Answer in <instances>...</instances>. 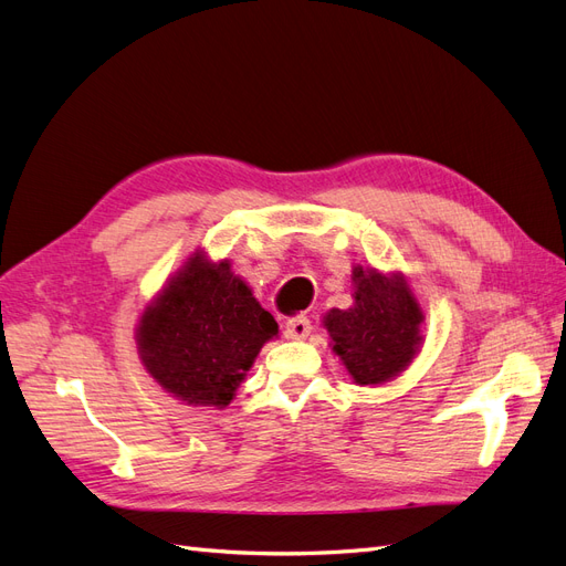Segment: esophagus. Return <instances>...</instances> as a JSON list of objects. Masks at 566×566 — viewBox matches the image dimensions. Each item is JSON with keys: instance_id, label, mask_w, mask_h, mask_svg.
Listing matches in <instances>:
<instances>
[{"instance_id": "34e87169", "label": "esophagus", "mask_w": 566, "mask_h": 566, "mask_svg": "<svg viewBox=\"0 0 566 566\" xmlns=\"http://www.w3.org/2000/svg\"><path fill=\"white\" fill-rule=\"evenodd\" d=\"M310 333H312V321L306 318L304 314L287 318V323H285V335H287L290 339H304Z\"/></svg>"}]
</instances>
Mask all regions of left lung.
I'll list each match as a JSON object with an SVG mask.
<instances>
[{
  "instance_id": "8db88e82",
  "label": "left lung",
  "mask_w": 566,
  "mask_h": 566,
  "mask_svg": "<svg viewBox=\"0 0 566 566\" xmlns=\"http://www.w3.org/2000/svg\"><path fill=\"white\" fill-rule=\"evenodd\" d=\"M354 306L331 310L323 325L354 382L382 385L413 361L422 342V310L401 273L356 266Z\"/></svg>"
}]
</instances>
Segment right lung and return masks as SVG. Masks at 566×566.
I'll use <instances>...</instances> for the list:
<instances>
[{"label":"right lung","instance_id":"add662e5","mask_svg":"<svg viewBox=\"0 0 566 566\" xmlns=\"http://www.w3.org/2000/svg\"><path fill=\"white\" fill-rule=\"evenodd\" d=\"M279 323L231 264L196 254L146 306L136 345L150 378L191 406L224 408Z\"/></svg>","mask_w":566,"mask_h":566}]
</instances>
